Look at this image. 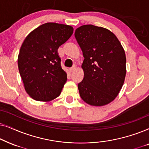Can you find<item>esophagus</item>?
<instances>
[{
  "label": "esophagus",
  "mask_w": 149,
  "mask_h": 149,
  "mask_svg": "<svg viewBox=\"0 0 149 149\" xmlns=\"http://www.w3.org/2000/svg\"><path fill=\"white\" fill-rule=\"evenodd\" d=\"M75 70H76V66H75V65H74V66H73L72 67H71L70 68H69V71H70V73L74 72Z\"/></svg>",
  "instance_id": "esophagus-1"
}]
</instances>
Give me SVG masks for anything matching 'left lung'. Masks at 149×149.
Masks as SVG:
<instances>
[{"mask_svg": "<svg viewBox=\"0 0 149 149\" xmlns=\"http://www.w3.org/2000/svg\"><path fill=\"white\" fill-rule=\"evenodd\" d=\"M74 36L84 57V77L78 84L80 96L91 106L107 104L117 96L125 80L123 47L110 30L91 24L77 28Z\"/></svg>", "mask_w": 149, "mask_h": 149, "instance_id": "1", "label": "left lung"}]
</instances>
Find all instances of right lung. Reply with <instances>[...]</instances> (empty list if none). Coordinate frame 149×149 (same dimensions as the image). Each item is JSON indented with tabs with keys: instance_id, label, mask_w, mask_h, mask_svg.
<instances>
[{
	"instance_id": "obj_1",
	"label": "right lung",
	"mask_w": 149,
	"mask_h": 149,
	"mask_svg": "<svg viewBox=\"0 0 149 149\" xmlns=\"http://www.w3.org/2000/svg\"><path fill=\"white\" fill-rule=\"evenodd\" d=\"M73 33L72 26L46 23L30 32L18 56V68L26 92L37 101L48 102L61 93L67 74L58 53Z\"/></svg>"
}]
</instances>
